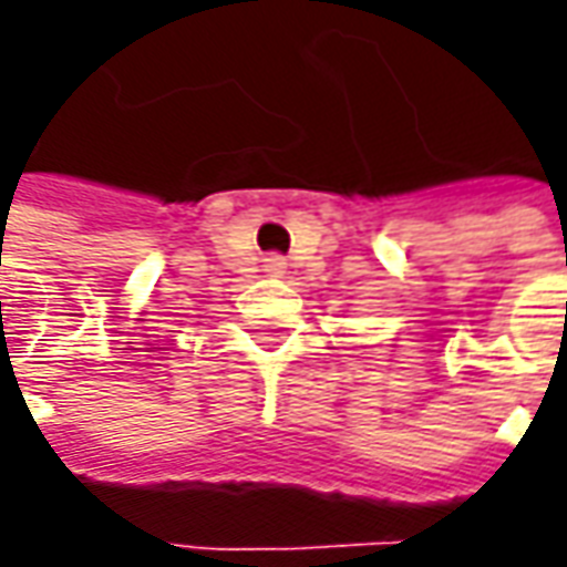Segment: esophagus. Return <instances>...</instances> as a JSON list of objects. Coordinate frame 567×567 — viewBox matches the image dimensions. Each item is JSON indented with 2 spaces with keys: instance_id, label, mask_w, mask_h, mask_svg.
<instances>
[{
  "instance_id": "esophagus-1",
  "label": "esophagus",
  "mask_w": 567,
  "mask_h": 567,
  "mask_svg": "<svg viewBox=\"0 0 567 567\" xmlns=\"http://www.w3.org/2000/svg\"><path fill=\"white\" fill-rule=\"evenodd\" d=\"M265 271L271 274V277H280V274L287 271V261H284L280 255H268V258H265Z\"/></svg>"
}]
</instances>
